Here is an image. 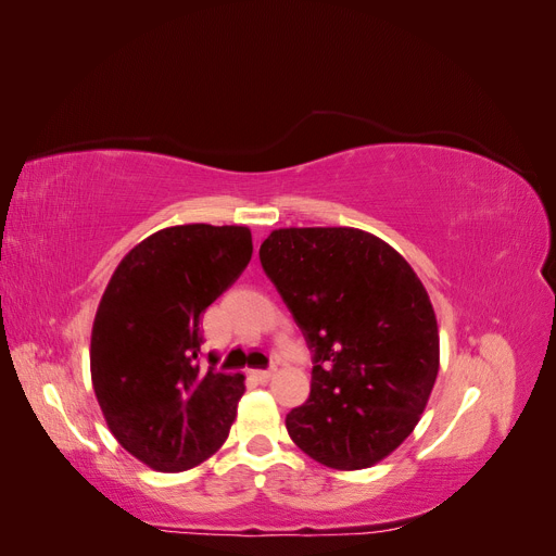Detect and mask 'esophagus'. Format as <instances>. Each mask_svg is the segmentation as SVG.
I'll list each match as a JSON object with an SVG mask.
<instances>
[{"mask_svg": "<svg viewBox=\"0 0 556 556\" xmlns=\"http://www.w3.org/2000/svg\"><path fill=\"white\" fill-rule=\"evenodd\" d=\"M252 376H255V378L262 380V382H266L268 378L274 376V368H257V371H252Z\"/></svg>", "mask_w": 556, "mask_h": 556, "instance_id": "obj_1", "label": "esophagus"}]
</instances>
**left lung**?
I'll return each instance as SVG.
<instances>
[{
  "mask_svg": "<svg viewBox=\"0 0 556 556\" xmlns=\"http://www.w3.org/2000/svg\"><path fill=\"white\" fill-rule=\"evenodd\" d=\"M260 260L313 352L311 396L285 427L336 470L382 462L413 433L439 376V323L399 252L355 227L274 229Z\"/></svg>",
  "mask_w": 556,
  "mask_h": 556,
  "instance_id": "8db88e82",
  "label": "left lung"
}]
</instances>
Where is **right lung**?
I'll use <instances>...</instances> for the list:
<instances>
[{
	"label": "right lung",
	"mask_w": 556,
	"mask_h": 556,
	"mask_svg": "<svg viewBox=\"0 0 556 556\" xmlns=\"http://www.w3.org/2000/svg\"><path fill=\"white\" fill-rule=\"evenodd\" d=\"M248 227L176 225L134 245L113 271L92 325V387L115 441L162 473L223 447L243 374L201 371V313L243 274Z\"/></svg>",
	"instance_id": "obj_1"
}]
</instances>
